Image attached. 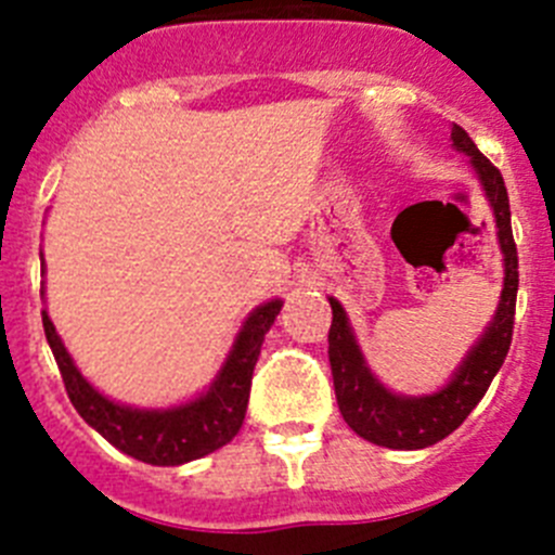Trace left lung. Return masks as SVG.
<instances>
[{"label": "left lung", "mask_w": 555, "mask_h": 555, "mask_svg": "<svg viewBox=\"0 0 555 555\" xmlns=\"http://www.w3.org/2000/svg\"><path fill=\"white\" fill-rule=\"evenodd\" d=\"M453 146L464 155H469L475 175L487 191V199L494 210V228H498V242L503 249V292H500L498 311L483 336L475 341L467 358L461 361L459 370L434 395L405 397L386 389L372 370L366 366L361 347L356 341L347 313L341 302L331 297L333 322L327 333V358H331L333 389H336V403L345 423L356 430L361 439L380 448L391 450H423L430 444L442 442L444 436L453 434L469 411L487 395L492 377L506 361V352L512 347L514 331V306H517V244L512 235V208H508V191L503 183V175L483 158V152L475 146L467 130L459 125L450 127Z\"/></svg>", "instance_id": "obj_1"}]
</instances>
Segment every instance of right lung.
Instances as JSON below:
<instances>
[{"mask_svg": "<svg viewBox=\"0 0 555 555\" xmlns=\"http://www.w3.org/2000/svg\"><path fill=\"white\" fill-rule=\"evenodd\" d=\"M281 306L283 300H269L255 308L244 320L233 350L208 391L171 409H132V405L113 403L111 397L100 395L75 366L55 325L49 320L47 308L41 311V320L57 370H61L63 386L77 414L121 453L152 467H178L185 461L203 459L224 448L238 434L247 414L255 361L261 356L263 336L272 327L274 317L281 313Z\"/></svg>", "mask_w": 555, "mask_h": 555, "instance_id": "obj_1", "label": "right lung"}]
</instances>
